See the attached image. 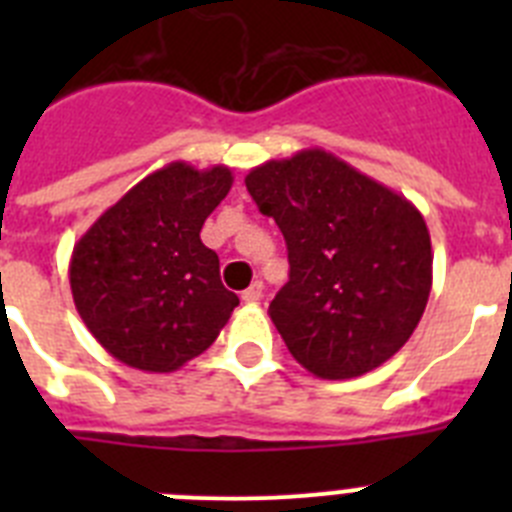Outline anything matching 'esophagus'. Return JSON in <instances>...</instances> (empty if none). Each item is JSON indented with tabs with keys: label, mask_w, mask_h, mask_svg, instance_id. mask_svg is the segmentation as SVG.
<instances>
[{
	"label": "esophagus",
	"mask_w": 512,
	"mask_h": 512,
	"mask_svg": "<svg viewBox=\"0 0 512 512\" xmlns=\"http://www.w3.org/2000/svg\"><path fill=\"white\" fill-rule=\"evenodd\" d=\"M241 297H243V302H248V305H256V302H259L261 297H264V284L253 282L251 287H248Z\"/></svg>",
	"instance_id": "34e87169"
}]
</instances>
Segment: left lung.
<instances>
[{"instance_id":"obj_1","label":"left lung","mask_w":512,"mask_h":512,"mask_svg":"<svg viewBox=\"0 0 512 512\" xmlns=\"http://www.w3.org/2000/svg\"><path fill=\"white\" fill-rule=\"evenodd\" d=\"M246 187L287 241L289 282L269 315L289 354L320 379L361 377L392 359L433 284L418 207L323 148L256 166Z\"/></svg>"}]
</instances>
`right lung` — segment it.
<instances>
[{"mask_svg":"<svg viewBox=\"0 0 512 512\" xmlns=\"http://www.w3.org/2000/svg\"><path fill=\"white\" fill-rule=\"evenodd\" d=\"M233 187L228 166H164L135 184L81 235L71 295L94 338L140 372H176L215 343L238 297L200 238Z\"/></svg>","mask_w":512,"mask_h":512,"instance_id":"add662e5","label":"right lung"}]
</instances>
